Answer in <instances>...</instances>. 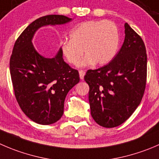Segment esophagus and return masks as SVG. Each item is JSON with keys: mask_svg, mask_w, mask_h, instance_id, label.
<instances>
[{"mask_svg": "<svg viewBox=\"0 0 159 159\" xmlns=\"http://www.w3.org/2000/svg\"><path fill=\"white\" fill-rule=\"evenodd\" d=\"M84 75H85V72H84V70H79V75H80V78H81V80L84 79Z\"/></svg>", "mask_w": 159, "mask_h": 159, "instance_id": "1", "label": "esophagus"}]
</instances>
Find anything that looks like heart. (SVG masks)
Returning a JSON list of instances; mask_svg holds the SVG:
<instances>
[{
	"mask_svg": "<svg viewBox=\"0 0 159 159\" xmlns=\"http://www.w3.org/2000/svg\"><path fill=\"white\" fill-rule=\"evenodd\" d=\"M70 39L61 43L63 55L70 64H78L84 51L82 65H104L115 57L120 35L115 23L105 20L84 21L71 29Z\"/></svg>",
	"mask_w": 159,
	"mask_h": 159,
	"instance_id": "b5f03b06",
	"label": "heart"
}]
</instances>
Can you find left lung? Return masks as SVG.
<instances>
[{"label":"left lung","instance_id":"obj_1","mask_svg":"<svg viewBox=\"0 0 159 159\" xmlns=\"http://www.w3.org/2000/svg\"><path fill=\"white\" fill-rule=\"evenodd\" d=\"M89 99L94 120L112 128L124 124L141 103L147 81V53L141 37L125 23L122 47L108 64L88 70Z\"/></svg>","mask_w":159,"mask_h":159}]
</instances>
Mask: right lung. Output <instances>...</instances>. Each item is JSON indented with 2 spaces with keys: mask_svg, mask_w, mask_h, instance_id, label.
<instances>
[{
  "mask_svg": "<svg viewBox=\"0 0 159 159\" xmlns=\"http://www.w3.org/2000/svg\"><path fill=\"white\" fill-rule=\"evenodd\" d=\"M70 20L59 15L41 17L21 32L14 45L10 73L15 98L24 113L39 124L49 125L59 120L66 95L80 78L78 70L64 62L61 50L55 57L45 58L35 50L32 39L41 26Z\"/></svg>",
  "mask_w": 159,
  "mask_h": 159,
  "instance_id": "obj_1",
  "label": "right lung"
}]
</instances>
